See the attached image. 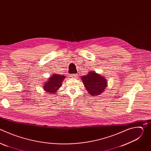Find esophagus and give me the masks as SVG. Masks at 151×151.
<instances>
[{
	"label": "esophagus",
	"mask_w": 151,
	"mask_h": 151,
	"mask_svg": "<svg viewBox=\"0 0 151 151\" xmlns=\"http://www.w3.org/2000/svg\"><path fill=\"white\" fill-rule=\"evenodd\" d=\"M69 76L71 78H76L78 75H77V74H70Z\"/></svg>",
	"instance_id": "1"
}]
</instances>
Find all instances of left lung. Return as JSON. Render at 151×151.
<instances>
[{
  "label": "left lung",
  "mask_w": 151,
  "mask_h": 151,
  "mask_svg": "<svg viewBox=\"0 0 151 151\" xmlns=\"http://www.w3.org/2000/svg\"><path fill=\"white\" fill-rule=\"evenodd\" d=\"M81 80L89 95L93 96L100 95L107 87L106 78L94 71H89L87 75L81 77Z\"/></svg>",
  "instance_id": "8db88e82"
}]
</instances>
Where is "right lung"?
Returning a JSON list of instances; mask_svg holds the SVG:
<instances>
[{
  "mask_svg": "<svg viewBox=\"0 0 151 151\" xmlns=\"http://www.w3.org/2000/svg\"><path fill=\"white\" fill-rule=\"evenodd\" d=\"M65 78L66 76L64 75L53 73L52 75L47 79V81L44 82L42 85L43 89L49 94H55L61 87L63 81Z\"/></svg>",
  "mask_w": 151,
  "mask_h": 151,
  "instance_id": "obj_1",
  "label": "right lung"
}]
</instances>
